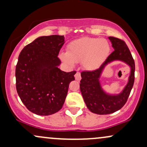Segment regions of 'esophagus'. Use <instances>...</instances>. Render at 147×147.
<instances>
[{
  "label": "esophagus",
  "instance_id": "esophagus-1",
  "mask_svg": "<svg viewBox=\"0 0 147 147\" xmlns=\"http://www.w3.org/2000/svg\"><path fill=\"white\" fill-rule=\"evenodd\" d=\"M75 77V79H76V80L80 81L81 79V73H80V72H76Z\"/></svg>",
  "mask_w": 147,
  "mask_h": 147
}]
</instances>
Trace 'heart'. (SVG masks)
<instances>
[{
	"label": "heart",
	"mask_w": 147,
	"mask_h": 147,
	"mask_svg": "<svg viewBox=\"0 0 147 147\" xmlns=\"http://www.w3.org/2000/svg\"><path fill=\"white\" fill-rule=\"evenodd\" d=\"M109 51L110 47L105 39L84 38L72 42L68 46L67 54H62L61 57L68 64L83 61L85 68L94 70L105 61Z\"/></svg>",
	"instance_id": "heart-1"
}]
</instances>
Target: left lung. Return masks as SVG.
<instances>
[{"label": "left lung", "mask_w": 147, "mask_h": 147, "mask_svg": "<svg viewBox=\"0 0 147 147\" xmlns=\"http://www.w3.org/2000/svg\"><path fill=\"white\" fill-rule=\"evenodd\" d=\"M114 51L107 57L98 69L92 71L81 72L80 90L86 106L90 111L97 114H109L121 109L126 103L135 79V62L129 49L121 39L109 37ZM114 60H121L131 67L128 84L119 95L112 96L101 89L99 78L102 70L107 63Z\"/></svg>", "instance_id": "1"}]
</instances>
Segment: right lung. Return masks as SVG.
<instances>
[{"label":"right lung","mask_w":147,"mask_h":147,"mask_svg":"<svg viewBox=\"0 0 147 147\" xmlns=\"http://www.w3.org/2000/svg\"><path fill=\"white\" fill-rule=\"evenodd\" d=\"M63 35L42 36L24 47L16 66V90L30 112L40 116L57 112L63 107L69 84L76 71H61L58 66Z\"/></svg>","instance_id":"obj_1"}]
</instances>
